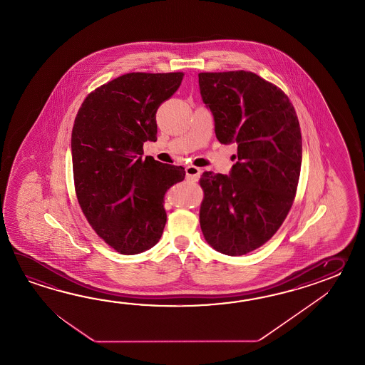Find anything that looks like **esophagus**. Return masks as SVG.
<instances>
[{
  "label": "esophagus",
  "instance_id": "obj_1",
  "mask_svg": "<svg viewBox=\"0 0 365 365\" xmlns=\"http://www.w3.org/2000/svg\"><path fill=\"white\" fill-rule=\"evenodd\" d=\"M201 168L194 167V165H187L185 168L186 179L197 181L201 176Z\"/></svg>",
  "mask_w": 365,
  "mask_h": 365
}]
</instances>
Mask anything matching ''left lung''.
<instances>
[{
    "label": "left lung",
    "mask_w": 365,
    "mask_h": 365,
    "mask_svg": "<svg viewBox=\"0 0 365 365\" xmlns=\"http://www.w3.org/2000/svg\"><path fill=\"white\" fill-rule=\"evenodd\" d=\"M202 101L220 143H236L231 175L203 172L200 225L227 256L262 247L287 217L296 195L303 142L295 108L277 86L252 71L200 73Z\"/></svg>",
    "instance_id": "8db88e82"
}]
</instances>
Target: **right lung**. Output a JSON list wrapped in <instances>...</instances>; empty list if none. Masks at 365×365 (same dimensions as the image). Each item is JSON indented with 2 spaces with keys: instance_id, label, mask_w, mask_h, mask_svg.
<instances>
[{
  "instance_id": "add662e5",
  "label": "right lung",
  "mask_w": 365,
  "mask_h": 365,
  "mask_svg": "<svg viewBox=\"0 0 365 365\" xmlns=\"http://www.w3.org/2000/svg\"><path fill=\"white\" fill-rule=\"evenodd\" d=\"M184 73H128L88 93L71 132L79 206L98 236L121 255H138L162 237L164 194L185 178L180 165L142 158L156 140V110Z\"/></svg>"
}]
</instances>
